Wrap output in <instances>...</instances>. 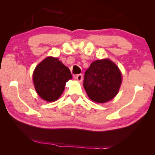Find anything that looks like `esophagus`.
Returning <instances> with one entry per match:
<instances>
[{
	"mask_svg": "<svg viewBox=\"0 0 155 155\" xmlns=\"http://www.w3.org/2000/svg\"><path fill=\"white\" fill-rule=\"evenodd\" d=\"M75 79L77 80V81H82V79H83V75L82 74H77V75H76L75 76Z\"/></svg>",
	"mask_w": 155,
	"mask_h": 155,
	"instance_id": "esophagus-1",
	"label": "esophagus"
}]
</instances>
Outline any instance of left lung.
I'll return each instance as SVG.
<instances>
[{
    "mask_svg": "<svg viewBox=\"0 0 155 155\" xmlns=\"http://www.w3.org/2000/svg\"><path fill=\"white\" fill-rule=\"evenodd\" d=\"M122 83L118 67L108 59L94 61L84 76V88L88 97L97 103L111 101L115 97Z\"/></svg>",
    "mask_w": 155,
    "mask_h": 155,
    "instance_id": "1",
    "label": "left lung"
}]
</instances>
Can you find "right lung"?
I'll use <instances>...</instances> for the list:
<instances>
[{"mask_svg":"<svg viewBox=\"0 0 155 155\" xmlns=\"http://www.w3.org/2000/svg\"><path fill=\"white\" fill-rule=\"evenodd\" d=\"M33 83L38 95L51 102L58 100L65 83L72 78L69 68L58 58L49 57L37 65L33 72Z\"/></svg>","mask_w":155,"mask_h":155,"instance_id":"add662e5","label":"right lung"}]
</instances>
